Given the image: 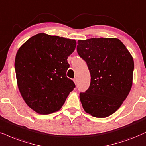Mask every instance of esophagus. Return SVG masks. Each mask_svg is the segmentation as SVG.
Wrapping results in <instances>:
<instances>
[{
    "label": "esophagus",
    "instance_id": "obj_1",
    "mask_svg": "<svg viewBox=\"0 0 146 146\" xmlns=\"http://www.w3.org/2000/svg\"><path fill=\"white\" fill-rule=\"evenodd\" d=\"M74 83L75 84H77V83H78V80H77V78H74Z\"/></svg>",
    "mask_w": 146,
    "mask_h": 146
}]
</instances>
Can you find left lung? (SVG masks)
I'll return each instance as SVG.
<instances>
[{"instance_id":"8db88e82","label":"left lung","mask_w":146,"mask_h":146,"mask_svg":"<svg viewBox=\"0 0 146 146\" xmlns=\"http://www.w3.org/2000/svg\"><path fill=\"white\" fill-rule=\"evenodd\" d=\"M76 49L91 74L89 89L80 93L84 111L96 118L110 116L130 92L133 59L123 43L114 38L78 40Z\"/></svg>"}]
</instances>
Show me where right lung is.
Here are the masks:
<instances>
[{"mask_svg":"<svg viewBox=\"0 0 146 146\" xmlns=\"http://www.w3.org/2000/svg\"><path fill=\"white\" fill-rule=\"evenodd\" d=\"M75 40L40 33L18 50L15 69L19 92L30 108L40 114L58 111L75 84L66 76L67 59Z\"/></svg>","mask_w":146,"mask_h":146,"instance_id":"right-lung-1","label":"right lung"}]
</instances>
